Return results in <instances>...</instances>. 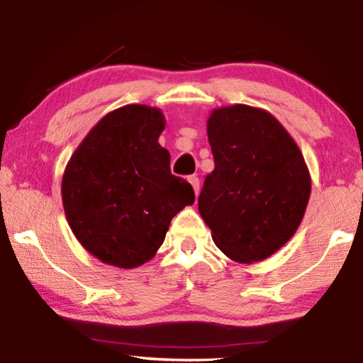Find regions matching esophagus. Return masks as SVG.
<instances>
[{
    "label": "esophagus",
    "instance_id": "esophagus-1",
    "mask_svg": "<svg viewBox=\"0 0 363 363\" xmlns=\"http://www.w3.org/2000/svg\"><path fill=\"white\" fill-rule=\"evenodd\" d=\"M188 182L191 183V186H193V190H195V195L198 196V193H200V180H198V177H190L188 178Z\"/></svg>",
    "mask_w": 363,
    "mask_h": 363
}]
</instances>
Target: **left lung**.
<instances>
[{
	"label": "left lung",
	"instance_id": "obj_1",
	"mask_svg": "<svg viewBox=\"0 0 363 363\" xmlns=\"http://www.w3.org/2000/svg\"><path fill=\"white\" fill-rule=\"evenodd\" d=\"M215 170L198 210L215 245L251 264L294 236L311 196V173L294 138L264 108H215L206 123Z\"/></svg>",
	"mask_w": 363,
	"mask_h": 363
}]
</instances>
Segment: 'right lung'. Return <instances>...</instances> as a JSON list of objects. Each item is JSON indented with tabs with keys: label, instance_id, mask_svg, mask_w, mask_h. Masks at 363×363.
Listing matches in <instances>:
<instances>
[{
	"label": "right lung",
	"instance_id": "obj_1",
	"mask_svg": "<svg viewBox=\"0 0 363 363\" xmlns=\"http://www.w3.org/2000/svg\"><path fill=\"white\" fill-rule=\"evenodd\" d=\"M160 108L130 104L108 112L72 153L62 175V205L74 236L106 264L132 269L150 261L172 218L195 201L172 175L158 143Z\"/></svg>",
	"mask_w": 363,
	"mask_h": 363
}]
</instances>
